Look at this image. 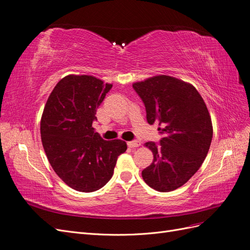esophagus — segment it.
<instances>
[{
	"label": "esophagus",
	"mask_w": 250,
	"mask_h": 250,
	"mask_svg": "<svg viewBox=\"0 0 250 250\" xmlns=\"http://www.w3.org/2000/svg\"><path fill=\"white\" fill-rule=\"evenodd\" d=\"M127 145H128V147H130V148H137V147H140V146H141V142H140V141L128 142Z\"/></svg>",
	"instance_id": "obj_1"
}]
</instances>
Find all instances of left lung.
Wrapping results in <instances>:
<instances>
[{
	"mask_svg": "<svg viewBox=\"0 0 250 250\" xmlns=\"http://www.w3.org/2000/svg\"><path fill=\"white\" fill-rule=\"evenodd\" d=\"M146 107L150 125L158 122L161 143H145L153 162L142 171L145 183L158 192L184 186L201 167L213 139V124L202 97L191 83L156 75L132 84Z\"/></svg>",
	"mask_w": 250,
	"mask_h": 250,
	"instance_id": "8db88e82",
	"label": "left lung"
}]
</instances>
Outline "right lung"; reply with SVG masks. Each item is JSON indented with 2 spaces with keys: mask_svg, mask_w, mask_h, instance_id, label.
I'll use <instances>...</instances> for the list:
<instances>
[{
  "mask_svg": "<svg viewBox=\"0 0 250 250\" xmlns=\"http://www.w3.org/2000/svg\"><path fill=\"white\" fill-rule=\"evenodd\" d=\"M112 87L90 75H67L50 94L41 119L42 143L64 184L89 193L106 185L127 145L94 131L96 111Z\"/></svg>",
  "mask_w": 250,
  "mask_h": 250,
  "instance_id": "1",
  "label": "right lung"
}]
</instances>
